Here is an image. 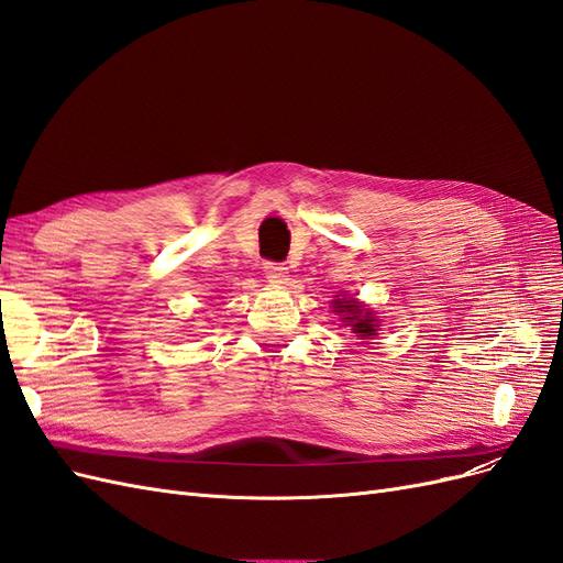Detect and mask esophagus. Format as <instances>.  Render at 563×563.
I'll use <instances>...</instances> for the list:
<instances>
[{
	"label": "esophagus",
	"instance_id": "obj_1",
	"mask_svg": "<svg viewBox=\"0 0 563 563\" xmlns=\"http://www.w3.org/2000/svg\"><path fill=\"white\" fill-rule=\"evenodd\" d=\"M263 272L269 284H286V277H288V267H284L282 263H272L267 261L263 265Z\"/></svg>",
	"mask_w": 563,
	"mask_h": 563
}]
</instances>
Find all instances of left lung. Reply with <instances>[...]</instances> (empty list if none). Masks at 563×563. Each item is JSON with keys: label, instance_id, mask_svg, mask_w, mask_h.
Here are the masks:
<instances>
[{"label": "left lung", "instance_id": "left-lung-1", "mask_svg": "<svg viewBox=\"0 0 563 563\" xmlns=\"http://www.w3.org/2000/svg\"><path fill=\"white\" fill-rule=\"evenodd\" d=\"M333 308L338 314H343L340 319L347 321L345 327H352V333H360V335H376V321L368 310H364L362 305H356V300H345L340 298L333 302Z\"/></svg>", "mask_w": 563, "mask_h": 563}]
</instances>
